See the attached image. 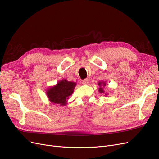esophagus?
Returning a JSON list of instances; mask_svg holds the SVG:
<instances>
[{"mask_svg":"<svg viewBox=\"0 0 159 159\" xmlns=\"http://www.w3.org/2000/svg\"><path fill=\"white\" fill-rule=\"evenodd\" d=\"M83 84H89V79H84V80H83Z\"/></svg>","mask_w":159,"mask_h":159,"instance_id":"esophagus-1","label":"esophagus"}]
</instances>
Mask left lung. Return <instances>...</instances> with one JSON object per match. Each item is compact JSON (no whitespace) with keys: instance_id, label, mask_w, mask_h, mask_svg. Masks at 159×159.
Masks as SVG:
<instances>
[{"instance_id":"left-lung-1","label":"left lung","mask_w":159,"mask_h":159,"mask_svg":"<svg viewBox=\"0 0 159 159\" xmlns=\"http://www.w3.org/2000/svg\"><path fill=\"white\" fill-rule=\"evenodd\" d=\"M98 85L99 86V88H98L99 93L105 94V95L107 96L108 93H106L105 91V90H104V88H105V87H106V83L105 82V81H100V82L98 83Z\"/></svg>"}]
</instances>
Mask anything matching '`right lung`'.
Wrapping results in <instances>:
<instances>
[{
  "label": "right lung",
  "mask_w": 159,
  "mask_h": 159,
  "mask_svg": "<svg viewBox=\"0 0 159 159\" xmlns=\"http://www.w3.org/2000/svg\"><path fill=\"white\" fill-rule=\"evenodd\" d=\"M76 83L66 79L58 81L56 85L47 89L46 94L49 101L52 104H57L61 106H66L68 99L73 93Z\"/></svg>",
  "instance_id": "1"
}]
</instances>
